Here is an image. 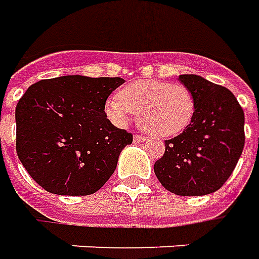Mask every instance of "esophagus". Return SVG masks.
Returning a JSON list of instances; mask_svg holds the SVG:
<instances>
[{"label":"esophagus","mask_w":259,"mask_h":259,"mask_svg":"<svg viewBox=\"0 0 259 259\" xmlns=\"http://www.w3.org/2000/svg\"><path fill=\"white\" fill-rule=\"evenodd\" d=\"M133 142H135V143H143V142H146V137H143V136H137V135H136L135 137H133Z\"/></svg>","instance_id":"obj_1"}]
</instances>
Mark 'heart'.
<instances>
[{
	"mask_svg": "<svg viewBox=\"0 0 259 259\" xmlns=\"http://www.w3.org/2000/svg\"><path fill=\"white\" fill-rule=\"evenodd\" d=\"M119 98L105 102V112L112 123L123 127L133 113L143 130L168 139L181 135L195 115V95L185 85L162 79H140L119 91Z\"/></svg>",
	"mask_w": 259,
	"mask_h": 259,
	"instance_id": "heart-1",
	"label": "heart"
}]
</instances>
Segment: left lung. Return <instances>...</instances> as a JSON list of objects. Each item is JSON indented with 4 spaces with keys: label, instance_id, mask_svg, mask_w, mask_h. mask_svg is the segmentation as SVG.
<instances>
[{
    "label": "left lung",
    "instance_id": "8db88e82",
    "mask_svg": "<svg viewBox=\"0 0 259 259\" xmlns=\"http://www.w3.org/2000/svg\"><path fill=\"white\" fill-rule=\"evenodd\" d=\"M195 95V115L181 135L165 140L154 172L167 191L181 196L216 192L234 171L244 148V112L233 92L200 75L182 74Z\"/></svg>",
    "mask_w": 259,
    "mask_h": 259
}]
</instances>
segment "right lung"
Segmentation results:
<instances>
[{
    "mask_svg": "<svg viewBox=\"0 0 259 259\" xmlns=\"http://www.w3.org/2000/svg\"><path fill=\"white\" fill-rule=\"evenodd\" d=\"M120 77L63 75L30 85L15 109L16 153L48 192L85 196L112 177L133 136L105 113Z\"/></svg>",
    "mask_w": 259,
    "mask_h": 259,
    "instance_id": "right-lung-1",
    "label": "right lung"
}]
</instances>
